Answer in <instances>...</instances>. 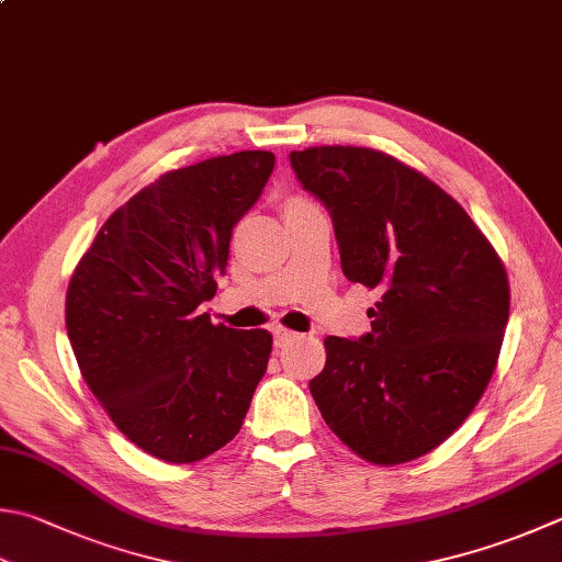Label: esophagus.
<instances>
[{
	"label": "esophagus",
	"instance_id": "34e87169",
	"mask_svg": "<svg viewBox=\"0 0 562 562\" xmlns=\"http://www.w3.org/2000/svg\"><path fill=\"white\" fill-rule=\"evenodd\" d=\"M271 333H273V342H277L279 347L285 345V342H291L293 337H295V333H291L289 327H281V325H273Z\"/></svg>",
	"mask_w": 562,
	"mask_h": 562
}]
</instances>
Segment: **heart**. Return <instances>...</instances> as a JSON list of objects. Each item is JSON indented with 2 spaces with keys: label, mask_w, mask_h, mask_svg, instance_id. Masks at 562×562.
<instances>
[{
  "label": "heart",
  "mask_w": 562,
  "mask_h": 562,
  "mask_svg": "<svg viewBox=\"0 0 562 562\" xmlns=\"http://www.w3.org/2000/svg\"><path fill=\"white\" fill-rule=\"evenodd\" d=\"M291 203H303V200H291Z\"/></svg>",
  "instance_id": "1"
}]
</instances>
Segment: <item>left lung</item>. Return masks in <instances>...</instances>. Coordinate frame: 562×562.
Returning <instances> with one entry per match:
<instances>
[{
    "instance_id": "8db88e82",
    "label": "left lung",
    "mask_w": 562,
    "mask_h": 562,
    "mask_svg": "<svg viewBox=\"0 0 562 562\" xmlns=\"http://www.w3.org/2000/svg\"><path fill=\"white\" fill-rule=\"evenodd\" d=\"M291 166L333 217L347 281L379 291L372 333L325 337L311 394L362 460H416L490 384L509 321L504 263L458 200L394 156L311 146Z\"/></svg>"
}]
</instances>
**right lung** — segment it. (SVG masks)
Instances as JSON below:
<instances>
[{"mask_svg":"<svg viewBox=\"0 0 562 562\" xmlns=\"http://www.w3.org/2000/svg\"><path fill=\"white\" fill-rule=\"evenodd\" d=\"M271 151L164 173L114 210L72 271L68 340L80 374L136 448L188 464L237 436L267 372L269 330L213 325L232 227L257 203Z\"/></svg>","mask_w":562,"mask_h":562,"instance_id":"1","label":"right lung"}]
</instances>
